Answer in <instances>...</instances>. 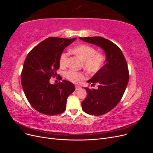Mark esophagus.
I'll return each mask as SVG.
<instances>
[{
    "label": "esophagus",
    "instance_id": "obj_1",
    "mask_svg": "<svg viewBox=\"0 0 153 153\" xmlns=\"http://www.w3.org/2000/svg\"><path fill=\"white\" fill-rule=\"evenodd\" d=\"M81 89V87L79 85H75V90L78 91Z\"/></svg>",
    "mask_w": 153,
    "mask_h": 153
}]
</instances>
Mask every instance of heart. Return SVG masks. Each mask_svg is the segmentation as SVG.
<instances>
[{
  "mask_svg": "<svg viewBox=\"0 0 153 153\" xmlns=\"http://www.w3.org/2000/svg\"><path fill=\"white\" fill-rule=\"evenodd\" d=\"M74 54L79 57L83 61L84 68L91 73L98 71L102 67L105 61L104 55L101 52H96V49L89 45L82 44L78 45L72 50ZM68 58L67 53H62L60 57L61 66H65ZM65 76L68 80L73 83H78L85 75L83 73L69 70L65 73Z\"/></svg>",
  "mask_w": 153,
  "mask_h": 153,
  "instance_id": "b5f03b06",
  "label": "heart"
}]
</instances>
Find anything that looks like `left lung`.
<instances>
[{
	"mask_svg": "<svg viewBox=\"0 0 153 153\" xmlns=\"http://www.w3.org/2000/svg\"><path fill=\"white\" fill-rule=\"evenodd\" d=\"M85 42L94 45L104 51L105 64L87 82L98 89L85 87L87 96L82 102L84 112L92 115H101L112 110L119 103L129 80L127 63L117 46L102 37L79 38Z\"/></svg>",
	"mask_w": 153,
	"mask_h": 153,
	"instance_id": "8db88e82",
	"label": "left lung"
}]
</instances>
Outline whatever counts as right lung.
Instances as JSON below:
<instances>
[{"label":"right lung","mask_w":153,"mask_h":153,"mask_svg":"<svg viewBox=\"0 0 153 153\" xmlns=\"http://www.w3.org/2000/svg\"><path fill=\"white\" fill-rule=\"evenodd\" d=\"M76 38L50 37L31 50L23 67L21 81L26 98L38 112L55 115L66 109V100L75 90L71 82L63 80L51 84V76L57 75L63 50Z\"/></svg>","instance_id":"obj_1"}]
</instances>
